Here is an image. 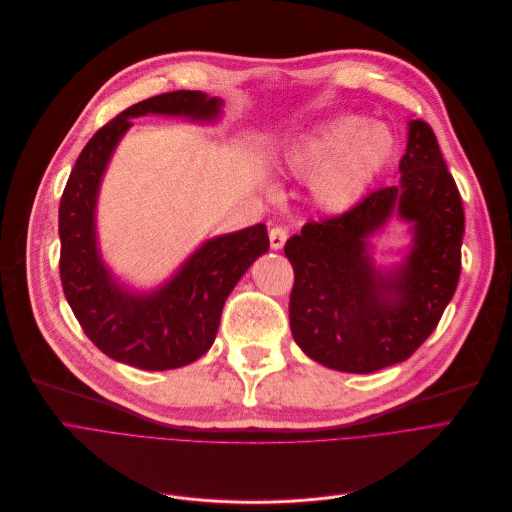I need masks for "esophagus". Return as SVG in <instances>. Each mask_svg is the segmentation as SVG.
I'll return each instance as SVG.
<instances>
[{"label":"esophagus","instance_id":"1","mask_svg":"<svg viewBox=\"0 0 512 512\" xmlns=\"http://www.w3.org/2000/svg\"><path fill=\"white\" fill-rule=\"evenodd\" d=\"M286 238H288V232L284 228H280V226L269 230V245H271V249H274V251H280L286 245Z\"/></svg>","mask_w":512,"mask_h":512}]
</instances>
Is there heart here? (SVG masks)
I'll list each match as a JSON object with an SVG mask.
<instances>
[{
	"instance_id": "obj_1",
	"label": "heart",
	"mask_w": 512,
	"mask_h": 512,
	"mask_svg": "<svg viewBox=\"0 0 512 512\" xmlns=\"http://www.w3.org/2000/svg\"><path fill=\"white\" fill-rule=\"evenodd\" d=\"M395 154L393 133L360 115L327 119L284 150L282 168L311 177V195L329 214H344L362 201Z\"/></svg>"
}]
</instances>
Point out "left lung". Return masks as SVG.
<instances>
[{
  "mask_svg": "<svg viewBox=\"0 0 512 512\" xmlns=\"http://www.w3.org/2000/svg\"><path fill=\"white\" fill-rule=\"evenodd\" d=\"M399 173L397 185L344 216L304 224L284 247L294 342L327 368L366 374L407 360L455 294L463 203L428 123H407ZM393 217L411 226V245L401 262L379 268L369 241Z\"/></svg>",
  "mask_w": 512,
  "mask_h": 512,
  "instance_id": "1",
  "label": "left lung"
}]
</instances>
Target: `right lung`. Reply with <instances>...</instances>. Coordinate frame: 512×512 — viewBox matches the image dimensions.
Returning <instances> with one entry per match:
<instances>
[{"label": "right lung", "mask_w": 512, "mask_h": 512, "mask_svg": "<svg viewBox=\"0 0 512 512\" xmlns=\"http://www.w3.org/2000/svg\"><path fill=\"white\" fill-rule=\"evenodd\" d=\"M222 107V98L199 90L142 100L92 135L67 179L59 203L61 286L90 342L117 362L170 370L201 358L214 344L228 294L269 249L265 224L208 238L150 290L129 288L100 253L98 193L131 119L162 115L210 125Z\"/></svg>", "instance_id": "1"}]
</instances>
